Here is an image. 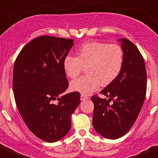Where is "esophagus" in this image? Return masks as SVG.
Listing matches in <instances>:
<instances>
[{"label": "esophagus", "mask_w": 158, "mask_h": 158, "mask_svg": "<svg viewBox=\"0 0 158 158\" xmlns=\"http://www.w3.org/2000/svg\"><path fill=\"white\" fill-rule=\"evenodd\" d=\"M89 97L87 96H85V95H83V94H81L80 96V99L81 100H85V99H88Z\"/></svg>", "instance_id": "obj_1"}]
</instances>
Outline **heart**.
I'll list each match as a JSON object with an SVG mask.
<instances>
[{"label":"heart","instance_id":"obj_1","mask_svg":"<svg viewBox=\"0 0 158 158\" xmlns=\"http://www.w3.org/2000/svg\"><path fill=\"white\" fill-rule=\"evenodd\" d=\"M124 63V52L116 44L89 42L83 44L77 51V57L65 56L63 69L71 79L77 77L86 67L87 76L75 79L70 84L73 91L89 95L101 84L107 85L120 74Z\"/></svg>","mask_w":158,"mask_h":158}]
</instances>
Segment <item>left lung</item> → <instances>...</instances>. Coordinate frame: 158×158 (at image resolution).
Masks as SVG:
<instances>
[{
  "instance_id": "left-lung-1",
  "label": "left lung",
  "mask_w": 158,
  "mask_h": 158,
  "mask_svg": "<svg viewBox=\"0 0 158 158\" xmlns=\"http://www.w3.org/2000/svg\"><path fill=\"white\" fill-rule=\"evenodd\" d=\"M124 63L117 78L100 92L109 98H91L94 104L93 125L95 131L107 139L120 138L135 123L144 102L147 73L142 55L135 45L120 38ZM113 100L112 104L109 102Z\"/></svg>"
}]
</instances>
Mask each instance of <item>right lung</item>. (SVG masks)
<instances>
[{
  "label": "right lung",
  "mask_w": 158,
  "mask_h": 158,
  "mask_svg": "<svg viewBox=\"0 0 158 158\" xmlns=\"http://www.w3.org/2000/svg\"><path fill=\"white\" fill-rule=\"evenodd\" d=\"M73 39L38 37L18 54L13 71L17 107L28 129L38 138L53 143L71 129V116L80 102L79 92L62 96L69 82L63 60Z\"/></svg>",
  "instance_id": "right-lung-1"
}]
</instances>
